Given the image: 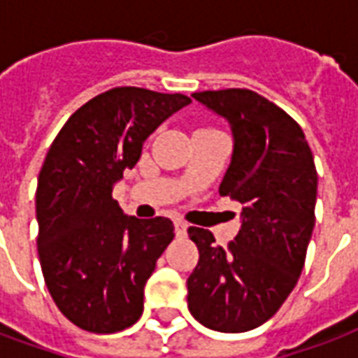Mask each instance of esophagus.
<instances>
[{
    "mask_svg": "<svg viewBox=\"0 0 358 358\" xmlns=\"http://www.w3.org/2000/svg\"><path fill=\"white\" fill-rule=\"evenodd\" d=\"M174 232L178 238H184L187 234V224L184 220H174Z\"/></svg>",
    "mask_w": 358,
    "mask_h": 358,
    "instance_id": "34e87169",
    "label": "esophagus"
}]
</instances>
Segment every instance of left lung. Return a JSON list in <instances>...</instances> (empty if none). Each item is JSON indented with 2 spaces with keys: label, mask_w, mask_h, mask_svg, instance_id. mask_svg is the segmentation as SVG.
<instances>
[{
  "label": "left lung",
  "mask_w": 358,
  "mask_h": 358,
  "mask_svg": "<svg viewBox=\"0 0 358 358\" xmlns=\"http://www.w3.org/2000/svg\"><path fill=\"white\" fill-rule=\"evenodd\" d=\"M232 128V163L220 195L243 205L228 248L205 228L187 234L199 261L187 278V307L210 330L240 334L276 315L297 284L315 228V159L301 126L257 92H195Z\"/></svg>",
  "instance_id": "left-lung-1"
}]
</instances>
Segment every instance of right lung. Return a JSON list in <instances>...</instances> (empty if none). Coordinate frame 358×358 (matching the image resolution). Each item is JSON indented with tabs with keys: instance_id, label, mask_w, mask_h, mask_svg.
Returning a JSON list of instances; mask_svg holds the SVG:
<instances>
[{
	"instance_id": "add662e5",
	"label": "right lung",
	"mask_w": 358,
	"mask_h": 358,
	"mask_svg": "<svg viewBox=\"0 0 358 358\" xmlns=\"http://www.w3.org/2000/svg\"><path fill=\"white\" fill-rule=\"evenodd\" d=\"M189 103L113 88L73 113L51 143L36 189L38 255L55 305L82 330L115 334L143 313V287L174 226L124 215L113 186L140 161L143 141Z\"/></svg>"
}]
</instances>
